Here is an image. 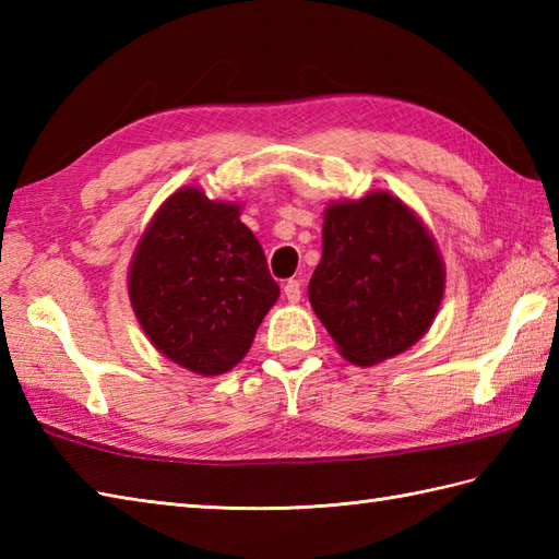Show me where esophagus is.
Returning a JSON list of instances; mask_svg holds the SVG:
<instances>
[{
  "label": "esophagus",
  "instance_id": "obj_1",
  "mask_svg": "<svg viewBox=\"0 0 559 559\" xmlns=\"http://www.w3.org/2000/svg\"><path fill=\"white\" fill-rule=\"evenodd\" d=\"M283 295H286L290 302H298L300 295H302V283L295 281V278L286 281V283H283Z\"/></svg>",
  "mask_w": 559,
  "mask_h": 559
}]
</instances>
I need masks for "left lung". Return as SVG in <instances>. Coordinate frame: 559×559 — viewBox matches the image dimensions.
<instances>
[{
    "instance_id": "left-lung-1",
    "label": "left lung",
    "mask_w": 559,
    "mask_h": 559,
    "mask_svg": "<svg viewBox=\"0 0 559 559\" xmlns=\"http://www.w3.org/2000/svg\"><path fill=\"white\" fill-rule=\"evenodd\" d=\"M322 247L310 302L343 358L370 367L425 336L444 295V261L399 197L329 204Z\"/></svg>"
}]
</instances>
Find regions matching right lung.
Here are the masks:
<instances>
[{"label": "right lung", "instance_id": "obj_1", "mask_svg": "<svg viewBox=\"0 0 559 559\" xmlns=\"http://www.w3.org/2000/svg\"><path fill=\"white\" fill-rule=\"evenodd\" d=\"M264 249L240 204L182 187L141 235L129 266V300L165 358L213 377L233 370L278 300Z\"/></svg>", "mask_w": 559, "mask_h": 559}]
</instances>
